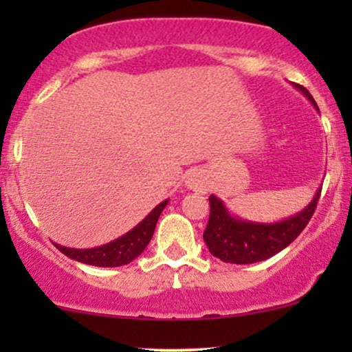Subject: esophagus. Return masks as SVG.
I'll return each instance as SVG.
<instances>
[{"mask_svg":"<svg viewBox=\"0 0 352 352\" xmlns=\"http://www.w3.org/2000/svg\"><path fill=\"white\" fill-rule=\"evenodd\" d=\"M185 187L193 190V192H205L207 190V179H205V173L200 170L190 172L185 179Z\"/></svg>","mask_w":352,"mask_h":352,"instance_id":"esophagus-1","label":"esophagus"}]
</instances>
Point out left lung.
<instances>
[{
  "instance_id": "obj_1",
  "label": "left lung",
  "mask_w": 352,
  "mask_h": 352,
  "mask_svg": "<svg viewBox=\"0 0 352 352\" xmlns=\"http://www.w3.org/2000/svg\"><path fill=\"white\" fill-rule=\"evenodd\" d=\"M305 98L319 109L308 89L293 84ZM321 187L316 190L313 200L301 212L283 218L280 221H252L233 215L218 197L210 195V218L204 232L208 252L225 263L250 265L265 261L285 250L305 230L316 210Z\"/></svg>"
}]
</instances>
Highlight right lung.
Here are the masks:
<instances>
[{"mask_svg":"<svg viewBox=\"0 0 352 352\" xmlns=\"http://www.w3.org/2000/svg\"><path fill=\"white\" fill-rule=\"evenodd\" d=\"M167 204L168 199L160 201L139 225H135L125 235L116 238L106 245L94 246V248H69V246L58 243L54 245L60 253L84 265L100 266V268H116V266L129 265L147 248L148 241L152 240L153 232H155V225L159 221L160 213L167 207Z\"/></svg>","mask_w":352,"mask_h":352,"instance_id":"1","label":"right lung"}]
</instances>
